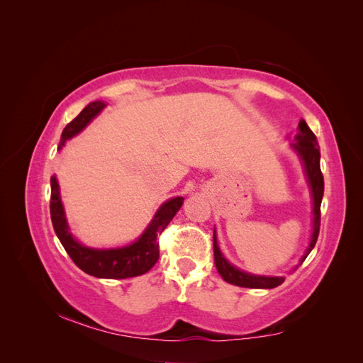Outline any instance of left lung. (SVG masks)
Wrapping results in <instances>:
<instances>
[{
  "mask_svg": "<svg viewBox=\"0 0 363 363\" xmlns=\"http://www.w3.org/2000/svg\"><path fill=\"white\" fill-rule=\"evenodd\" d=\"M318 140L313 135V131L306 124V121L301 119L298 123V135L295 136V144H292V148L296 151V155L300 156L303 164L307 182H309L312 199H313V230L309 248L306 250L304 256L300 260V265L304 262V259L309 256V252L313 250L318 235H320V225H321V201L324 195V177L320 167V157L321 152L318 148ZM213 256H215V265L216 269L227 283L235 284V286L240 288H252V289H271L277 288L284 281L283 277H267V276H255V274H248L238 269L233 267L224 256L221 250L218 247L216 233L213 230Z\"/></svg>",
  "mask_w": 363,
  "mask_h": 363,
  "instance_id": "1",
  "label": "left lung"
}]
</instances>
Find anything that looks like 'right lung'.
I'll return each instance as SVG.
<instances>
[{
    "label": "right lung",
    "mask_w": 363,
    "mask_h": 363,
    "mask_svg": "<svg viewBox=\"0 0 363 363\" xmlns=\"http://www.w3.org/2000/svg\"><path fill=\"white\" fill-rule=\"evenodd\" d=\"M106 107L104 101H94L87 104L80 115L74 118L71 123L63 128L59 150L65 145V142L79 135L80 131L91 123V121L100 113ZM184 199L175 196L168 201H164L155 218L145 228V232L140 235L136 242L111 250H96L82 245L71 232L65 216L63 204L60 199V189L56 175L51 177V201H50V213L54 232H56L60 244L67 250L72 262L89 276L98 279H128L142 276L148 272L159 259V240L160 235L171 219L180 211Z\"/></svg>",
    "instance_id": "obj_1"
}]
</instances>
